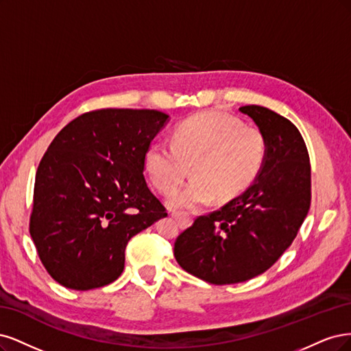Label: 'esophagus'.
I'll use <instances>...</instances> for the list:
<instances>
[{"label":"esophagus","mask_w":351,"mask_h":351,"mask_svg":"<svg viewBox=\"0 0 351 351\" xmlns=\"http://www.w3.org/2000/svg\"><path fill=\"white\" fill-rule=\"evenodd\" d=\"M172 217L178 221V224L180 226V228H185V226L188 224L189 221V216L186 213H179V211H173L172 213Z\"/></svg>","instance_id":"1"}]
</instances>
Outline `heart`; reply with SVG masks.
<instances>
[{"instance_id":"obj_1","label":"heart","mask_w":351,"mask_h":351,"mask_svg":"<svg viewBox=\"0 0 351 351\" xmlns=\"http://www.w3.org/2000/svg\"><path fill=\"white\" fill-rule=\"evenodd\" d=\"M172 144L156 140L144 153V167L153 185L166 192L177 184L193 162V177L167 194V204L197 208L214 195L229 199L239 195L265 162L267 140L256 127L221 112H206L179 122Z\"/></svg>"}]
</instances>
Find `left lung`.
Returning <instances> with one entry per match:
<instances>
[{"mask_svg":"<svg viewBox=\"0 0 351 351\" xmlns=\"http://www.w3.org/2000/svg\"><path fill=\"white\" fill-rule=\"evenodd\" d=\"M239 110L265 135L261 171L241 195L199 216L173 247L186 273L217 286L265 273L295 241L311 207V163L299 130L264 106Z\"/></svg>","mask_w":351,"mask_h":351,"instance_id":"8db88e82","label":"left lung"}]
</instances>
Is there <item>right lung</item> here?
Segmentation results:
<instances>
[{
    "mask_svg": "<svg viewBox=\"0 0 351 351\" xmlns=\"http://www.w3.org/2000/svg\"><path fill=\"white\" fill-rule=\"evenodd\" d=\"M169 115L99 109L65 125L39 163L30 236L49 276L92 290L123 271L132 236L167 216L147 186L144 153Z\"/></svg>",
    "mask_w": 351,
    "mask_h": 351,
    "instance_id": "right-lung-1",
    "label": "right lung"
}]
</instances>
